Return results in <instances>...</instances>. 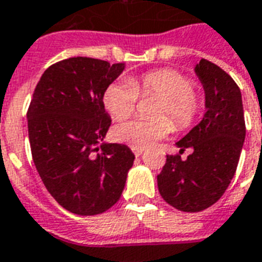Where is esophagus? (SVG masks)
<instances>
[{"label": "esophagus", "instance_id": "1", "mask_svg": "<svg viewBox=\"0 0 262 262\" xmlns=\"http://www.w3.org/2000/svg\"><path fill=\"white\" fill-rule=\"evenodd\" d=\"M133 151L134 154H135V157H141L142 154H143V150H138V148H134Z\"/></svg>", "mask_w": 262, "mask_h": 262}]
</instances>
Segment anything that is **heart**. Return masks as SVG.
<instances>
[{"label":"heart","mask_w":262,"mask_h":262,"mask_svg":"<svg viewBox=\"0 0 262 262\" xmlns=\"http://www.w3.org/2000/svg\"><path fill=\"white\" fill-rule=\"evenodd\" d=\"M138 95L161 97L154 111V115L161 118L121 121L114 128L116 141L138 150L150 147L170 133L171 123L168 118L177 129L188 128L200 110V101L193 92V82L171 69L151 70L128 81L111 83L104 92L102 102L115 120H121L135 111Z\"/></svg>","instance_id":"heart-1"}]
</instances>
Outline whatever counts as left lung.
<instances>
[{
  "instance_id": "left-lung-1",
  "label": "left lung",
  "mask_w": 262,
  "mask_h": 262,
  "mask_svg": "<svg viewBox=\"0 0 262 262\" xmlns=\"http://www.w3.org/2000/svg\"><path fill=\"white\" fill-rule=\"evenodd\" d=\"M194 73L204 91L206 114L177 142L180 152L192 148L187 160L166 156L157 176L161 196L184 212L211 207L231 183L245 142L244 105L238 85L219 66L202 59Z\"/></svg>"
}]
</instances>
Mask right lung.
Here are the masks:
<instances>
[{"label": "right lung", "instance_id": "obj_1", "mask_svg": "<svg viewBox=\"0 0 262 262\" xmlns=\"http://www.w3.org/2000/svg\"><path fill=\"white\" fill-rule=\"evenodd\" d=\"M125 63L74 56L43 73L29 104L28 137L41 181L64 210L97 215L118 203L135 156L104 142V92Z\"/></svg>", "mask_w": 262, "mask_h": 262}]
</instances>
